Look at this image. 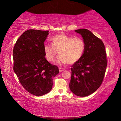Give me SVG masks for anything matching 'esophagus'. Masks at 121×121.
Listing matches in <instances>:
<instances>
[{
	"instance_id": "34e87169",
	"label": "esophagus",
	"mask_w": 121,
	"mask_h": 121,
	"mask_svg": "<svg viewBox=\"0 0 121 121\" xmlns=\"http://www.w3.org/2000/svg\"><path fill=\"white\" fill-rule=\"evenodd\" d=\"M64 70H65V69H63V68H59V72H62V71H64Z\"/></svg>"
}]
</instances>
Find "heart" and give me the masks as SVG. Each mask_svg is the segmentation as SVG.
Returning <instances> with one entry per match:
<instances>
[{
    "label": "heart",
    "mask_w": 121,
    "mask_h": 121,
    "mask_svg": "<svg viewBox=\"0 0 121 121\" xmlns=\"http://www.w3.org/2000/svg\"><path fill=\"white\" fill-rule=\"evenodd\" d=\"M51 41L52 44L45 43L43 50L50 62L53 61L59 53L55 61L58 64L75 63L81 58L85 52V42L81 38L60 34L54 36Z\"/></svg>",
    "instance_id": "b5f03b06"
}]
</instances>
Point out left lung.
Returning a JSON list of instances; mask_svg holds the SVG:
<instances>
[{"instance_id": "8db88e82", "label": "left lung", "mask_w": 121, "mask_h": 121, "mask_svg": "<svg viewBox=\"0 0 121 121\" xmlns=\"http://www.w3.org/2000/svg\"><path fill=\"white\" fill-rule=\"evenodd\" d=\"M75 32L85 42V50L81 58L71 66L69 88L73 94L86 97L98 89L102 83L107 66L105 46L103 41L88 29Z\"/></svg>"}]
</instances>
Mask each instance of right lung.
Returning a JSON list of instances; mask_svg holds the SVG:
<instances>
[{
  "mask_svg": "<svg viewBox=\"0 0 121 121\" xmlns=\"http://www.w3.org/2000/svg\"><path fill=\"white\" fill-rule=\"evenodd\" d=\"M48 31L29 29L16 43L13 50V71L26 91L36 96L48 93L53 77L59 73L57 66L45 58L44 41Z\"/></svg>",
  "mask_w": 121,
  "mask_h": 121,
  "instance_id": "1",
  "label": "right lung"
}]
</instances>
